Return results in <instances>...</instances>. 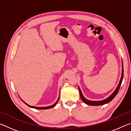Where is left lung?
Segmentation results:
<instances>
[{
  "mask_svg": "<svg viewBox=\"0 0 131 131\" xmlns=\"http://www.w3.org/2000/svg\"><path fill=\"white\" fill-rule=\"evenodd\" d=\"M124 77V69H123H123H122V75H121V80L119 81V83L118 84V86H117V88L116 90L114 91V92L113 93V94L110 95L109 97H108L107 99H105V100H102V101H89L88 99H85V97L83 96V94H82L80 88H79V92H80V95L81 99V100L83 101V102H84L86 104H87L88 105H91V106H99V105H105L106 103H107L108 102L112 100L114 97L116 96V95L117 94V93L118 92V91L119 90V88H120V86L121 85L122 81H123V79Z\"/></svg>",
  "mask_w": 131,
  "mask_h": 131,
  "instance_id": "obj_1",
  "label": "left lung"
}]
</instances>
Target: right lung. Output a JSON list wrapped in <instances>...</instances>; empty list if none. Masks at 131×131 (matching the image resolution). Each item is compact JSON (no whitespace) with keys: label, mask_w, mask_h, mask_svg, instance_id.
Masks as SVG:
<instances>
[{"label":"right lung","mask_w":131,"mask_h":131,"mask_svg":"<svg viewBox=\"0 0 131 131\" xmlns=\"http://www.w3.org/2000/svg\"><path fill=\"white\" fill-rule=\"evenodd\" d=\"M58 100H59V99H58V101L56 102V103H55L54 105H52V106H47V107H35V106H29V105H28V104H26L25 102H24L23 101L24 103H25L26 105L27 106H28L29 107H32V108H36V109H42V110H44V109H48V108H52V107H54V106L57 105V102H58Z\"/></svg>","instance_id":"obj_1"}]
</instances>
